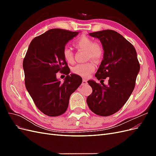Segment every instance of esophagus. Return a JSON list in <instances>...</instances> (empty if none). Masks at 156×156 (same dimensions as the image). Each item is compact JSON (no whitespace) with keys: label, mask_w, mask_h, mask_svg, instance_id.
<instances>
[{"label":"esophagus","mask_w":156,"mask_h":156,"mask_svg":"<svg viewBox=\"0 0 156 156\" xmlns=\"http://www.w3.org/2000/svg\"><path fill=\"white\" fill-rule=\"evenodd\" d=\"M87 83V81L86 79H83V82H82V85H84V84H86Z\"/></svg>","instance_id":"34e87169"}]
</instances>
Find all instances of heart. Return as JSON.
<instances>
[{
  "mask_svg": "<svg viewBox=\"0 0 156 156\" xmlns=\"http://www.w3.org/2000/svg\"><path fill=\"white\" fill-rule=\"evenodd\" d=\"M73 45L77 49H82L87 51V58L98 61L102 57L103 51L101 47L95 44L92 38L86 36L79 37L73 42ZM63 58L68 63L73 62V53L68 48H65L62 52ZM96 69V64L93 62H88L84 64H79L73 68L72 72L74 74L80 77L87 78Z\"/></svg>",
  "mask_w": 156,
  "mask_h": 156,
  "instance_id": "b5f03b06",
  "label": "heart"
}]
</instances>
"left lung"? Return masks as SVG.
Returning a JSON list of instances; mask_svg holds the SVG:
<instances>
[{
  "label": "left lung",
  "mask_w": 156,
  "mask_h": 156,
  "mask_svg": "<svg viewBox=\"0 0 156 156\" xmlns=\"http://www.w3.org/2000/svg\"><path fill=\"white\" fill-rule=\"evenodd\" d=\"M101 41L103 58L95 75L103 83L90 80L88 83L92 88L87 102L95 114L110 116L119 111L133 91L140 64L136 52L131 43L119 33L112 30L89 33ZM109 77L105 86L103 79Z\"/></svg>",
  "instance_id": "left-lung-1"
}]
</instances>
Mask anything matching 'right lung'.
<instances>
[{"label":"right lung","mask_w":156,"mask_h":156,"mask_svg":"<svg viewBox=\"0 0 156 156\" xmlns=\"http://www.w3.org/2000/svg\"><path fill=\"white\" fill-rule=\"evenodd\" d=\"M79 32L54 29L33 39L23 60L25 83L36 107L44 114L58 116L66 111L70 96L82 83V78L70 74L62 52ZM58 71L67 75L63 83L56 78Z\"/></svg>","instance_id":"1"}]
</instances>
